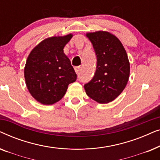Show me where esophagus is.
Returning <instances> with one entry per match:
<instances>
[{
    "label": "esophagus",
    "instance_id": "34e87169",
    "mask_svg": "<svg viewBox=\"0 0 160 160\" xmlns=\"http://www.w3.org/2000/svg\"><path fill=\"white\" fill-rule=\"evenodd\" d=\"M75 71L76 73H79V72L81 71V67L80 66H77V67H75Z\"/></svg>",
    "mask_w": 160,
    "mask_h": 160
}]
</instances>
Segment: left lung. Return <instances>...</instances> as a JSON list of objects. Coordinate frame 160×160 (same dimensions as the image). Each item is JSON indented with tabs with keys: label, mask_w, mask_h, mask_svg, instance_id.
Instances as JSON below:
<instances>
[{
	"label": "left lung",
	"mask_w": 160,
	"mask_h": 160,
	"mask_svg": "<svg viewBox=\"0 0 160 160\" xmlns=\"http://www.w3.org/2000/svg\"><path fill=\"white\" fill-rule=\"evenodd\" d=\"M97 58L95 73L84 84L87 95L100 103L113 101L125 88L130 76L128 54L117 37L108 32L87 33Z\"/></svg>",
	"instance_id": "8db88e82"
}]
</instances>
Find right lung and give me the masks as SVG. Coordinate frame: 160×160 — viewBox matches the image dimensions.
<instances>
[{
  "label": "right lung",
  "mask_w": 160,
  "mask_h": 160,
  "mask_svg": "<svg viewBox=\"0 0 160 160\" xmlns=\"http://www.w3.org/2000/svg\"><path fill=\"white\" fill-rule=\"evenodd\" d=\"M72 35L52 37L37 45L28 56L25 78L30 93L44 105L62 99L68 85L77 78L71 61L63 52Z\"/></svg>",
  "instance_id": "add662e5"
}]
</instances>
